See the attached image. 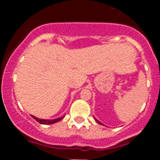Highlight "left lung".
Here are the masks:
<instances>
[{
    "label": "left lung",
    "mask_w": 160,
    "mask_h": 160,
    "mask_svg": "<svg viewBox=\"0 0 160 160\" xmlns=\"http://www.w3.org/2000/svg\"><path fill=\"white\" fill-rule=\"evenodd\" d=\"M94 119H95V118H94ZM95 120H96V122H98V124H100V125H103V124H102V123H101V122H99V121H98V120H97V119H95Z\"/></svg>",
    "instance_id": "obj_1"
}]
</instances>
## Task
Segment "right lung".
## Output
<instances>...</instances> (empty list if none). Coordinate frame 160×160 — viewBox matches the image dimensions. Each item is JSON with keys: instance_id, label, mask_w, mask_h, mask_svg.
Returning a JSON list of instances; mask_svg holds the SVG:
<instances>
[{"instance_id": "1", "label": "right lung", "mask_w": 160, "mask_h": 160, "mask_svg": "<svg viewBox=\"0 0 160 160\" xmlns=\"http://www.w3.org/2000/svg\"><path fill=\"white\" fill-rule=\"evenodd\" d=\"M32 117L33 118L35 121H37L38 123L42 124V125H50V124H53V123H55V122H59V121H61L64 118V117H62V118H59L54 119V120H45V119L38 118L35 117V116H32Z\"/></svg>"}]
</instances>
